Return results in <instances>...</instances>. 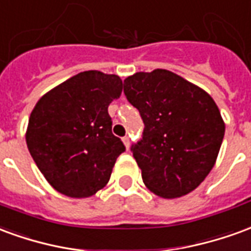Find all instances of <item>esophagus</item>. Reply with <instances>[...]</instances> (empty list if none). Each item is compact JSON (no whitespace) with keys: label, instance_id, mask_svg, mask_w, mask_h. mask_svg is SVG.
Segmentation results:
<instances>
[{"label":"esophagus","instance_id":"esophagus-1","mask_svg":"<svg viewBox=\"0 0 251 251\" xmlns=\"http://www.w3.org/2000/svg\"><path fill=\"white\" fill-rule=\"evenodd\" d=\"M122 141H124V145L126 147V149H129V147H130V140H129V137L126 136L122 138Z\"/></svg>","mask_w":251,"mask_h":251}]
</instances>
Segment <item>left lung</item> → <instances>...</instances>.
I'll list each match as a JSON object with an SVG mask.
<instances>
[{"label":"left lung","instance_id":"8db88e82","mask_svg":"<svg viewBox=\"0 0 251 251\" xmlns=\"http://www.w3.org/2000/svg\"><path fill=\"white\" fill-rule=\"evenodd\" d=\"M124 93L144 121L131 148L147 188L164 199L192 192L214 168L225 121L208 93L168 70L136 72Z\"/></svg>","mask_w":251,"mask_h":251}]
</instances>
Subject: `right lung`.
<instances>
[{
    "mask_svg": "<svg viewBox=\"0 0 251 251\" xmlns=\"http://www.w3.org/2000/svg\"><path fill=\"white\" fill-rule=\"evenodd\" d=\"M121 93L118 75L84 71L37 100L25 140L37 168L57 192L83 199L109 183L117 157L125 151L111 133L107 111Z\"/></svg>",
    "mask_w": 251,
    "mask_h": 251,
    "instance_id": "obj_1",
    "label": "right lung"
}]
</instances>
